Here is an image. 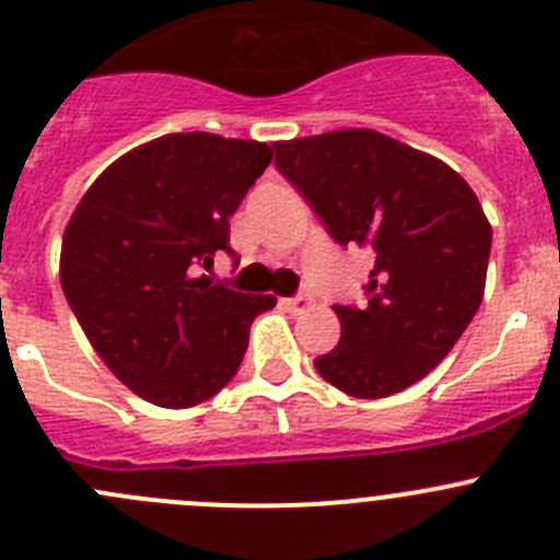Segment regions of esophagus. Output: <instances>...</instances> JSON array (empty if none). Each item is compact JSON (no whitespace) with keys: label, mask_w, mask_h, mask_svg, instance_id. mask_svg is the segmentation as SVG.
<instances>
[{"label":"esophagus","mask_w":560,"mask_h":560,"mask_svg":"<svg viewBox=\"0 0 560 560\" xmlns=\"http://www.w3.org/2000/svg\"><path fill=\"white\" fill-rule=\"evenodd\" d=\"M284 306L290 308V312L301 314V312H306L308 306H312V295H308V292H298L295 298H287V301H284Z\"/></svg>","instance_id":"obj_1"}]
</instances>
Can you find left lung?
Segmentation results:
<instances>
[{"instance_id": "obj_1", "label": "left lung", "mask_w": 560, "mask_h": 560, "mask_svg": "<svg viewBox=\"0 0 560 560\" xmlns=\"http://www.w3.org/2000/svg\"><path fill=\"white\" fill-rule=\"evenodd\" d=\"M276 170L339 246L374 252L366 303L334 306L341 339L314 358L358 399L405 390L452 352L485 298L492 226L435 155L369 128L276 142Z\"/></svg>"}]
</instances>
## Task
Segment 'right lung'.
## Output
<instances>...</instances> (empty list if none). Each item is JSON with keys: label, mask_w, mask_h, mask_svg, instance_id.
<instances>
[{"label": "right lung", "mask_w": 560, "mask_h": 560, "mask_svg": "<svg viewBox=\"0 0 560 560\" xmlns=\"http://www.w3.org/2000/svg\"><path fill=\"white\" fill-rule=\"evenodd\" d=\"M262 142L170 133L114 161L70 215L62 292L119 383L180 410L219 394L243 361L257 314L248 295L202 276L230 248V215L268 170Z\"/></svg>", "instance_id": "1"}]
</instances>
